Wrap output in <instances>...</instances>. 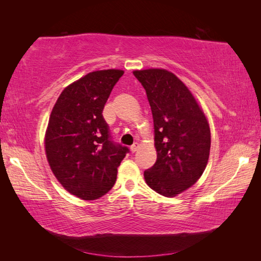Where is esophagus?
<instances>
[{
  "label": "esophagus",
  "mask_w": 261,
  "mask_h": 261,
  "mask_svg": "<svg viewBox=\"0 0 261 261\" xmlns=\"http://www.w3.org/2000/svg\"><path fill=\"white\" fill-rule=\"evenodd\" d=\"M138 148H139V145H138L137 142H135L134 145H132V146L130 147V149H131V151H132V152H136V151L138 150Z\"/></svg>",
  "instance_id": "1"
}]
</instances>
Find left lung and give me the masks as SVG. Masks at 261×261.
<instances>
[{
	"mask_svg": "<svg viewBox=\"0 0 261 261\" xmlns=\"http://www.w3.org/2000/svg\"><path fill=\"white\" fill-rule=\"evenodd\" d=\"M151 108L157 160L145 170L154 192L173 197L195 184L211 148L207 120L180 80L165 69L135 70Z\"/></svg>",
	"mask_w": 261,
	"mask_h": 261,
	"instance_id": "8db88e82",
	"label": "left lung"
}]
</instances>
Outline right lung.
<instances>
[{"label": "right lung", "instance_id": "add662e5", "mask_svg": "<svg viewBox=\"0 0 261 261\" xmlns=\"http://www.w3.org/2000/svg\"><path fill=\"white\" fill-rule=\"evenodd\" d=\"M124 71L97 70L60 94L46 132L48 163L58 181L82 199H96L113 187L129 148L112 140L104 105Z\"/></svg>", "mask_w": 261, "mask_h": 261}]
</instances>
